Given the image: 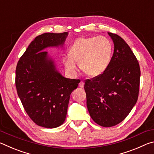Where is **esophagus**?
<instances>
[{
	"label": "esophagus",
	"mask_w": 154,
	"mask_h": 154,
	"mask_svg": "<svg viewBox=\"0 0 154 154\" xmlns=\"http://www.w3.org/2000/svg\"><path fill=\"white\" fill-rule=\"evenodd\" d=\"M79 86L80 88H83V86H84V83H83V82H81L79 83Z\"/></svg>",
	"instance_id": "34e87169"
}]
</instances>
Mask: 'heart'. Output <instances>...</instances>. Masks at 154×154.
I'll list each match as a JSON object with an SVG mask.
<instances>
[{"label": "heart", "instance_id": "1", "mask_svg": "<svg viewBox=\"0 0 154 154\" xmlns=\"http://www.w3.org/2000/svg\"><path fill=\"white\" fill-rule=\"evenodd\" d=\"M113 44L105 36L79 37L74 41L62 61L69 72L75 73L77 63L90 77H97L107 69L112 58Z\"/></svg>", "mask_w": 154, "mask_h": 154}]
</instances>
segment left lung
I'll list each match as a JSON object with an SVG mask.
<instances>
[{
    "label": "left lung",
    "mask_w": 154,
    "mask_h": 154,
    "mask_svg": "<svg viewBox=\"0 0 154 154\" xmlns=\"http://www.w3.org/2000/svg\"><path fill=\"white\" fill-rule=\"evenodd\" d=\"M108 35L114 44L110 64L84 85L91 118L103 127L116 126L130 113L137 103L140 77L139 62L126 41L116 34Z\"/></svg>",
    "instance_id": "8db88e82"
}]
</instances>
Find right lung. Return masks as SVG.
Masks as SVG:
<instances>
[{
    "label": "right lung",
    "mask_w": 154,
    "mask_h": 154,
    "mask_svg": "<svg viewBox=\"0 0 154 154\" xmlns=\"http://www.w3.org/2000/svg\"><path fill=\"white\" fill-rule=\"evenodd\" d=\"M69 33L36 36L18 61L15 71L17 94L28 116L38 126L54 128L66 119L70 95L80 82L62 76L48 48H64Z\"/></svg>",
    "instance_id": "obj_1"
}]
</instances>
